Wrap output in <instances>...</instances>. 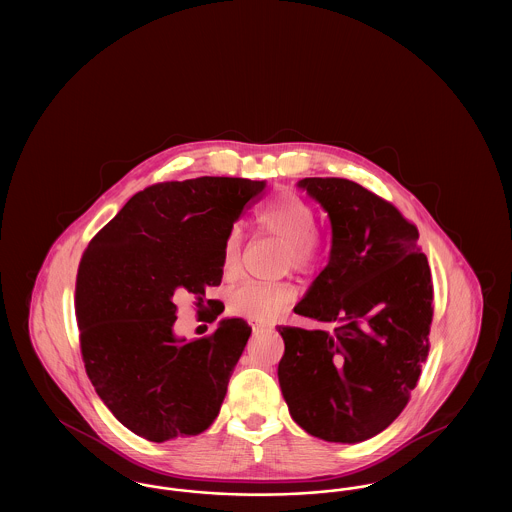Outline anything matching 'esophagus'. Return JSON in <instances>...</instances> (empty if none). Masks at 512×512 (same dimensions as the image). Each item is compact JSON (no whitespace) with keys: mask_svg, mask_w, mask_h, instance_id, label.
<instances>
[{"mask_svg":"<svg viewBox=\"0 0 512 512\" xmlns=\"http://www.w3.org/2000/svg\"><path fill=\"white\" fill-rule=\"evenodd\" d=\"M263 330H267L265 324H257V322L253 324V332H255V334H259V332H263Z\"/></svg>","mask_w":512,"mask_h":512,"instance_id":"obj_1","label":"esophagus"}]
</instances>
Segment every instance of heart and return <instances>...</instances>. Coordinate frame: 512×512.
Instances as JSON below:
<instances>
[{"mask_svg":"<svg viewBox=\"0 0 512 512\" xmlns=\"http://www.w3.org/2000/svg\"><path fill=\"white\" fill-rule=\"evenodd\" d=\"M257 226L270 236L286 242V265L295 270L315 267L324 245L315 230L313 207L297 194H278L257 211ZM242 238L238 230H230L222 242L220 268L224 276H232L238 268ZM295 297V288L288 282L245 280L228 293V309L238 317L251 320H272L278 317Z\"/></svg>","mask_w":512,"mask_h":512,"instance_id":"heart-1","label":"heart"}]
</instances>
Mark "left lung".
I'll return each instance as SVG.
<instances>
[{
    "label": "left lung",
    "instance_id": "left-lung-1",
    "mask_svg": "<svg viewBox=\"0 0 512 512\" xmlns=\"http://www.w3.org/2000/svg\"><path fill=\"white\" fill-rule=\"evenodd\" d=\"M328 213V265L293 309L330 330L278 326V380L293 420L311 436L359 443L409 403L430 349L434 286L418 230L390 201L345 178H303Z\"/></svg>",
    "mask_w": 512,
    "mask_h": 512
}]
</instances>
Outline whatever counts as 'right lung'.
<instances>
[{
    "label": "right lung",
    "instance_id": "add662e5",
    "mask_svg": "<svg viewBox=\"0 0 512 512\" xmlns=\"http://www.w3.org/2000/svg\"><path fill=\"white\" fill-rule=\"evenodd\" d=\"M265 186L226 176L153 184L86 247L74 303L82 359L99 399L136 436L190 438L217 418L251 328L222 318L207 338H176L174 297L203 301L219 286L222 242Z\"/></svg>",
    "mask_w": 512,
    "mask_h": 512
}]
</instances>
